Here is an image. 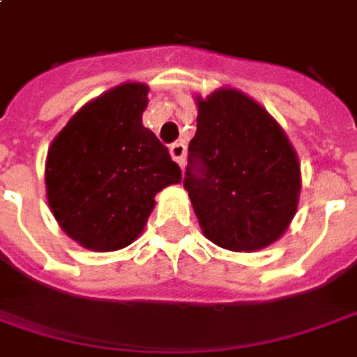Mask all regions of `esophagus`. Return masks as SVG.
I'll return each instance as SVG.
<instances>
[{"label": "esophagus", "mask_w": 357, "mask_h": 357, "mask_svg": "<svg viewBox=\"0 0 357 357\" xmlns=\"http://www.w3.org/2000/svg\"><path fill=\"white\" fill-rule=\"evenodd\" d=\"M169 155H172V160H174L176 164L183 166V162H185V146H183L181 142L172 144V146H169Z\"/></svg>", "instance_id": "34e87169"}]
</instances>
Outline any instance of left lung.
Here are the masks:
<instances>
[{"instance_id":"8db88e82","label":"left lung","mask_w":357,"mask_h":357,"mask_svg":"<svg viewBox=\"0 0 357 357\" xmlns=\"http://www.w3.org/2000/svg\"><path fill=\"white\" fill-rule=\"evenodd\" d=\"M195 105L183 188L199 227L227 251H261L284 235L296 213V150L277 120L237 89L195 96Z\"/></svg>"}]
</instances>
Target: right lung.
Wrapping results in <instances>:
<instances>
[{
	"instance_id": "1",
	"label": "right lung",
	"mask_w": 357,
	"mask_h": 357,
	"mask_svg": "<svg viewBox=\"0 0 357 357\" xmlns=\"http://www.w3.org/2000/svg\"><path fill=\"white\" fill-rule=\"evenodd\" d=\"M148 84L122 82L75 112L51 142L47 202L73 241L96 252L140 237L155 193L181 181V169L142 124Z\"/></svg>"
}]
</instances>
